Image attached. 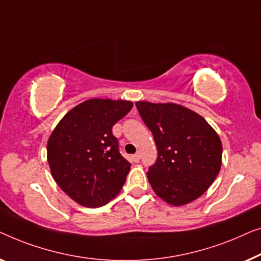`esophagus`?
Wrapping results in <instances>:
<instances>
[{"label":"esophagus","instance_id":"34e87169","mask_svg":"<svg viewBox=\"0 0 261 261\" xmlns=\"http://www.w3.org/2000/svg\"><path fill=\"white\" fill-rule=\"evenodd\" d=\"M132 160H134V162L138 163V162H139V160H141V153H139V152L135 153V155L132 156Z\"/></svg>","mask_w":261,"mask_h":261}]
</instances>
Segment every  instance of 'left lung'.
<instances>
[{
    "instance_id": "left-lung-1",
    "label": "left lung",
    "mask_w": 261,
    "mask_h": 261,
    "mask_svg": "<svg viewBox=\"0 0 261 261\" xmlns=\"http://www.w3.org/2000/svg\"><path fill=\"white\" fill-rule=\"evenodd\" d=\"M136 106L159 152L146 172L153 192L174 207L199 199L221 168L219 135L202 116L175 102L142 100Z\"/></svg>"
}]
</instances>
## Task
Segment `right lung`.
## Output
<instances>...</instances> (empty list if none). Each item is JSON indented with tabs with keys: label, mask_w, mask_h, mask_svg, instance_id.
<instances>
[{
	"label": "right lung",
	"mask_w": 261,
	"mask_h": 261,
	"mask_svg": "<svg viewBox=\"0 0 261 261\" xmlns=\"http://www.w3.org/2000/svg\"><path fill=\"white\" fill-rule=\"evenodd\" d=\"M132 106L134 102L122 99H89L69 110L50 134V174L80 205L101 207L123 188L131 164L119 153L112 126Z\"/></svg>",
	"instance_id": "add662e5"
}]
</instances>
